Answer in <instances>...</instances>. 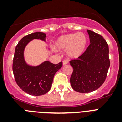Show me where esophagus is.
Masks as SVG:
<instances>
[{
	"instance_id": "34e87169",
	"label": "esophagus",
	"mask_w": 122,
	"mask_h": 122,
	"mask_svg": "<svg viewBox=\"0 0 122 122\" xmlns=\"http://www.w3.org/2000/svg\"><path fill=\"white\" fill-rule=\"evenodd\" d=\"M62 63H63V65H66L68 63V61L66 60H63Z\"/></svg>"
}]
</instances>
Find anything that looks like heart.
<instances>
[{"label": "heart", "instance_id": "obj_1", "mask_svg": "<svg viewBox=\"0 0 122 122\" xmlns=\"http://www.w3.org/2000/svg\"><path fill=\"white\" fill-rule=\"evenodd\" d=\"M88 38L82 32L68 33L59 36L55 41L57 50L66 49V55L70 59H77L84 53L87 47Z\"/></svg>", "mask_w": 122, "mask_h": 122}]
</instances>
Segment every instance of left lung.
Instances as JSON below:
<instances>
[{
	"label": "left lung",
	"instance_id": "obj_1",
	"mask_svg": "<svg viewBox=\"0 0 122 122\" xmlns=\"http://www.w3.org/2000/svg\"><path fill=\"white\" fill-rule=\"evenodd\" d=\"M90 45L85 52L70 63L73 68L70 77L72 88L79 93L95 91L104 83L109 68V47L101 35L87 30Z\"/></svg>",
	"mask_w": 122,
	"mask_h": 122
}]
</instances>
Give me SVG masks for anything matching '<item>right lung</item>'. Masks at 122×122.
I'll return each mask as SVG.
<instances>
[{"mask_svg": "<svg viewBox=\"0 0 122 122\" xmlns=\"http://www.w3.org/2000/svg\"><path fill=\"white\" fill-rule=\"evenodd\" d=\"M34 39L45 41L46 34L35 32L24 36L15 49L13 62V71L17 84L29 95L40 96L49 91L55 74L62 66V62L53 64L45 61L37 66H31L26 63L24 52L29 42Z\"/></svg>", "mask_w": 122, "mask_h": 122, "instance_id": "1", "label": "right lung"}]
</instances>
